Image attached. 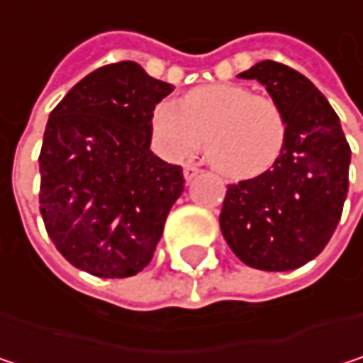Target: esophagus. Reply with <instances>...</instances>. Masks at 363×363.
<instances>
[{
    "instance_id": "esophagus-1",
    "label": "esophagus",
    "mask_w": 363,
    "mask_h": 363,
    "mask_svg": "<svg viewBox=\"0 0 363 363\" xmlns=\"http://www.w3.org/2000/svg\"><path fill=\"white\" fill-rule=\"evenodd\" d=\"M197 174H199V168H197V166H193V164H186V166H184V179H186V181H193Z\"/></svg>"
}]
</instances>
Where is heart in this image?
Segmentation results:
<instances>
[{"mask_svg":"<svg viewBox=\"0 0 363 363\" xmlns=\"http://www.w3.org/2000/svg\"><path fill=\"white\" fill-rule=\"evenodd\" d=\"M206 138H203V132ZM155 149L174 162L206 145L212 166L231 179L267 172L286 143V119L267 96L240 84H208L191 90L182 103L160 101L151 111Z\"/></svg>","mask_w":363,"mask_h":363,"instance_id":"1","label":"heart"}]
</instances>
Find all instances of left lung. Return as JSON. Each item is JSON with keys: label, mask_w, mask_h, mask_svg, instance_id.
Masks as SVG:
<instances>
[{"label": "left lung", "mask_w": 363, "mask_h": 363, "mask_svg": "<svg viewBox=\"0 0 363 363\" xmlns=\"http://www.w3.org/2000/svg\"><path fill=\"white\" fill-rule=\"evenodd\" d=\"M238 77L267 88L286 143L273 168L227 186L220 231L248 267L292 271L326 248L340 220L351 149L326 96L298 71L262 60Z\"/></svg>", "instance_id": "left-lung-1"}]
</instances>
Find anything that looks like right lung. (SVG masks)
Instances as JSON below:
<instances>
[{"instance_id": "obj_1", "label": "right lung", "mask_w": 363, "mask_h": 363, "mask_svg": "<svg viewBox=\"0 0 363 363\" xmlns=\"http://www.w3.org/2000/svg\"><path fill=\"white\" fill-rule=\"evenodd\" d=\"M174 86L132 60L84 77L50 113L39 153V212L73 267L96 277L143 271L184 186L151 153V111Z\"/></svg>"}]
</instances>
